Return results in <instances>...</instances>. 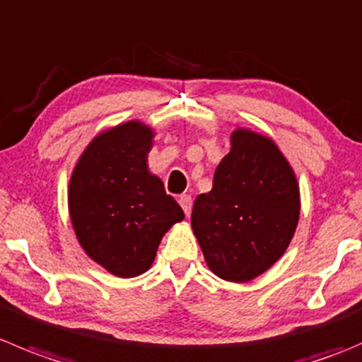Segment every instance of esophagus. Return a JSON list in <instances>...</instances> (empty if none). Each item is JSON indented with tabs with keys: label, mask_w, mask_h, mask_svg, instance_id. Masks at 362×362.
Wrapping results in <instances>:
<instances>
[{
	"label": "esophagus",
	"mask_w": 362,
	"mask_h": 362,
	"mask_svg": "<svg viewBox=\"0 0 362 362\" xmlns=\"http://www.w3.org/2000/svg\"><path fill=\"white\" fill-rule=\"evenodd\" d=\"M178 203H180V206L184 209L185 216H189L191 214V209H192V198L189 194H182L180 198H178Z\"/></svg>",
	"instance_id": "esophagus-1"
}]
</instances>
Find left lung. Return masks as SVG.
Wrapping results in <instances>:
<instances>
[{
  "label": "left lung",
  "mask_w": 362,
  "mask_h": 362,
  "mask_svg": "<svg viewBox=\"0 0 362 362\" xmlns=\"http://www.w3.org/2000/svg\"><path fill=\"white\" fill-rule=\"evenodd\" d=\"M297 221L299 187L283 153L269 138L235 131L212 191L192 206L206 265L226 281H251L285 252Z\"/></svg>",
  "instance_id": "8db88e82"
}]
</instances>
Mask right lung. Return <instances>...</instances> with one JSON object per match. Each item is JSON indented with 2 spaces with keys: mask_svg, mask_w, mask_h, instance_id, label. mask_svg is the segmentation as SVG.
<instances>
[{
  "mask_svg": "<svg viewBox=\"0 0 362 362\" xmlns=\"http://www.w3.org/2000/svg\"><path fill=\"white\" fill-rule=\"evenodd\" d=\"M150 145L148 127L118 125L88 145L70 178L69 209L81 245L120 278L148 270L163 235L184 219L163 180L148 173Z\"/></svg>",
  "mask_w": 362,
  "mask_h": 362,
  "instance_id": "add662e5",
  "label": "right lung"
}]
</instances>
